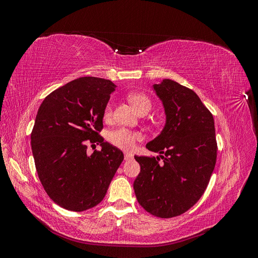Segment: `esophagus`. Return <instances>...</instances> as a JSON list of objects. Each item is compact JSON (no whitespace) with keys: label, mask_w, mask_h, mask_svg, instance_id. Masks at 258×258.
Listing matches in <instances>:
<instances>
[{"label":"esophagus","mask_w":258,"mask_h":258,"mask_svg":"<svg viewBox=\"0 0 258 258\" xmlns=\"http://www.w3.org/2000/svg\"><path fill=\"white\" fill-rule=\"evenodd\" d=\"M132 158H134V156H132V154H124V160H131Z\"/></svg>","instance_id":"obj_1"}]
</instances>
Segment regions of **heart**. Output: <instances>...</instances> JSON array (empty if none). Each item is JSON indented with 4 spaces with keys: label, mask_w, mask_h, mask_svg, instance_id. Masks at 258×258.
Returning <instances> with one entry per match:
<instances>
[{
    "label": "heart",
    "mask_w": 258,
    "mask_h": 258,
    "mask_svg": "<svg viewBox=\"0 0 258 258\" xmlns=\"http://www.w3.org/2000/svg\"><path fill=\"white\" fill-rule=\"evenodd\" d=\"M129 101L135 107V110L140 113L142 111H148L150 112L152 107V101L144 93H130L129 95ZM112 113V104L108 103L104 115L105 117L111 116ZM140 139V136L134 131H130L124 128H118L108 132L107 140L110 141L114 146L120 148L123 151H130L135 147L136 142Z\"/></svg>",
    "instance_id": "heart-1"
}]
</instances>
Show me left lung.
Returning a JSON list of instances; mask_svg holds the SVG:
<instances>
[{
    "mask_svg": "<svg viewBox=\"0 0 258 258\" xmlns=\"http://www.w3.org/2000/svg\"><path fill=\"white\" fill-rule=\"evenodd\" d=\"M152 87L162 103L166 123L146 144L159 156H135L141 171L134 189L147 212L169 218L190 209L207 188L216 162L214 119L197 93L185 86L166 79Z\"/></svg>",
    "mask_w": 258,
    "mask_h": 258,
    "instance_id": "left-lung-1",
    "label": "left lung"
}]
</instances>
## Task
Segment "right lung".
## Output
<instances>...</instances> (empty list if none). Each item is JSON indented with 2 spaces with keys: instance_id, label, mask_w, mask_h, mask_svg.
<instances>
[{
  "instance_id": "1",
  "label": "right lung",
  "mask_w": 258,
  "mask_h": 258,
  "mask_svg": "<svg viewBox=\"0 0 258 258\" xmlns=\"http://www.w3.org/2000/svg\"><path fill=\"white\" fill-rule=\"evenodd\" d=\"M117 86L99 77H80L52 91L38 108L31 134L38 178L50 199L81 212L103 200L123 154L98 135ZM101 151L89 155L87 145Z\"/></svg>"
}]
</instances>
